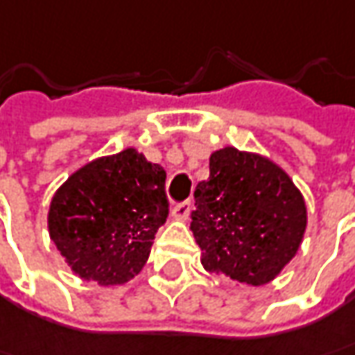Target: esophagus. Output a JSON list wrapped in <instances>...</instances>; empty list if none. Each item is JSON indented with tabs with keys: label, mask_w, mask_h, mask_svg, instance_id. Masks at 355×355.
Listing matches in <instances>:
<instances>
[{
	"label": "esophagus",
	"mask_w": 355,
	"mask_h": 355,
	"mask_svg": "<svg viewBox=\"0 0 355 355\" xmlns=\"http://www.w3.org/2000/svg\"><path fill=\"white\" fill-rule=\"evenodd\" d=\"M191 200H184V202H178L173 207V216L177 218V220H187L189 218V214H191Z\"/></svg>",
	"instance_id": "1"
}]
</instances>
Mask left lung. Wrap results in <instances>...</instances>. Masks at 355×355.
<instances>
[{"mask_svg": "<svg viewBox=\"0 0 355 355\" xmlns=\"http://www.w3.org/2000/svg\"><path fill=\"white\" fill-rule=\"evenodd\" d=\"M191 214L208 272L244 284L274 280L306 230L300 191L274 162L226 147L210 155V177L196 184Z\"/></svg>", "mask_w": 355, "mask_h": 355, "instance_id": "obj_1", "label": "left lung"}]
</instances>
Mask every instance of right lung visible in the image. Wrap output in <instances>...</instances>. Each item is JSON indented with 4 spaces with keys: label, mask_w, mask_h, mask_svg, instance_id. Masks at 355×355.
<instances>
[{
    "label": "right lung",
    "mask_w": 355,
    "mask_h": 355,
    "mask_svg": "<svg viewBox=\"0 0 355 355\" xmlns=\"http://www.w3.org/2000/svg\"><path fill=\"white\" fill-rule=\"evenodd\" d=\"M166 173L135 148L89 162L55 193L49 234L71 270L101 286L123 284L145 266L168 216Z\"/></svg>",
    "instance_id": "right-lung-1"
}]
</instances>
